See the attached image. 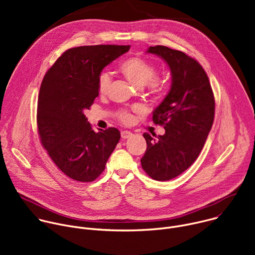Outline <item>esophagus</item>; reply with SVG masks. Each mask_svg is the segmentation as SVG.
<instances>
[{
    "label": "esophagus",
    "mask_w": 255,
    "mask_h": 255,
    "mask_svg": "<svg viewBox=\"0 0 255 255\" xmlns=\"http://www.w3.org/2000/svg\"><path fill=\"white\" fill-rule=\"evenodd\" d=\"M131 136H132V133L130 131H122L121 132V137L123 139H127V138H129Z\"/></svg>",
    "instance_id": "34e87169"
}]
</instances>
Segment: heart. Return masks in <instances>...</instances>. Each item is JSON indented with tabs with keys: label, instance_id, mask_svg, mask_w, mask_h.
I'll list each match as a JSON object with an SVG mask.
<instances>
[{
	"label": "heart",
	"instance_id": "b5f03b06",
	"mask_svg": "<svg viewBox=\"0 0 255 255\" xmlns=\"http://www.w3.org/2000/svg\"><path fill=\"white\" fill-rule=\"evenodd\" d=\"M119 69L122 75L135 87L143 88L145 86L149 87L153 93H160L162 90V83L156 80L157 69L156 66L149 60L140 56H131L123 60ZM112 83L111 76L107 71H102L97 80V88L100 95H106L110 90ZM118 117L124 123H130L132 116L129 112L121 110L118 113Z\"/></svg>",
	"mask_w": 255,
	"mask_h": 255
}]
</instances>
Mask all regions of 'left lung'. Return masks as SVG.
I'll return each mask as SVG.
<instances>
[{"label": "left lung", "instance_id": "obj_1", "mask_svg": "<svg viewBox=\"0 0 255 255\" xmlns=\"http://www.w3.org/2000/svg\"><path fill=\"white\" fill-rule=\"evenodd\" d=\"M147 53L162 58L171 74L168 94L153 111L152 120L165 133L153 138L144 133L147 148L142 168L155 180H169L183 173L198 158L212 128L215 99L202 65L186 53L162 45Z\"/></svg>", "mask_w": 255, "mask_h": 255}]
</instances>
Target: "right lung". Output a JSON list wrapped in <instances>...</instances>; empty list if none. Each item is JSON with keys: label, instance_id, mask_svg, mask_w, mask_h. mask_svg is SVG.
I'll list each match as a JSON object with an SVG mask.
<instances>
[{"label": "right lung", "instance_id": "add662e5", "mask_svg": "<svg viewBox=\"0 0 255 255\" xmlns=\"http://www.w3.org/2000/svg\"><path fill=\"white\" fill-rule=\"evenodd\" d=\"M129 49L130 45L70 48L43 78L37 105L38 134L52 161L71 179L95 180L120 140L116 128L94 131L85 111L99 96L97 80L104 67Z\"/></svg>", "mask_w": 255, "mask_h": 255}]
</instances>
